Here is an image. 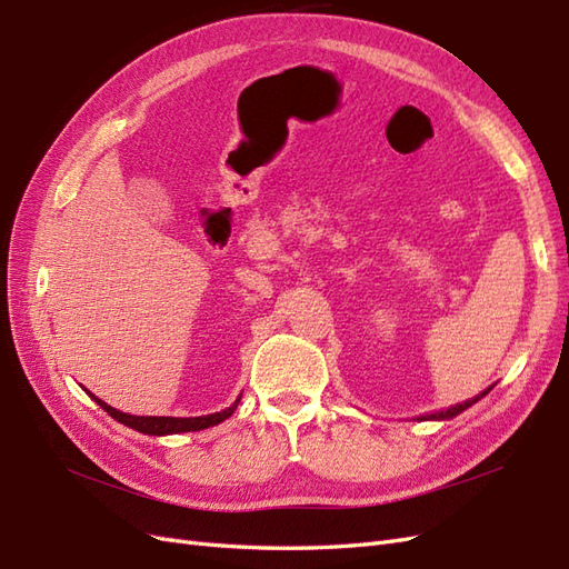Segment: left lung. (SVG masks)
Returning a JSON list of instances; mask_svg holds the SVG:
<instances>
[{"label": "left lung", "instance_id": "left-lung-1", "mask_svg": "<svg viewBox=\"0 0 569 569\" xmlns=\"http://www.w3.org/2000/svg\"><path fill=\"white\" fill-rule=\"evenodd\" d=\"M488 390H490V388H488ZM488 390H486V392H481V395H476L473 399H467V402H462V405H455V407H450V409H442V411H433V413H428V417H421V419H431V421H448V419L457 417V413H462L465 409H469L471 405L479 402V399H481L483 395H488Z\"/></svg>", "mask_w": 569, "mask_h": 569}]
</instances>
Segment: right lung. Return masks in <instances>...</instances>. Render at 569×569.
<instances>
[{"instance_id": "obj_1", "label": "right lung", "mask_w": 569, "mask_h": 569, "mask_svg": "<svg viewBox=\"0 0 569 569\" xmlns=\"http://www.w3.org/2000/svg\"><path fill=\"white\" fill-rule=\"evenodd\" d=\"M90 395V392H88ZM96 399V402L110 413L112 419H117L119 423H124L129 428H133V431L138 433H146V436H170V433H189V431H203V428H210V426H218L222 423L224 419H229L234 413V409L239 407L241 397L237 399V402L232 407H227L222 411H214V413H208V417H189V419H179V417H133V413H127V411H119L114 407H110L107 402H102L100 397L90 395Z\"/></svg>"}]
</instances>
